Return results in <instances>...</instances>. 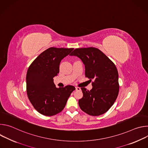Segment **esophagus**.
<instances>
[{
    "instance_id": "34e87169",
    "label": "esophagus",
    "mask_w": 148,
    "mask_h": 148,
    "mask_svg": "<svg viewBox=\"0 0 148 148\" xmlns=\"http://www.w3.org/2000/svg\"><path fill=\"white\" fill-rule=\"evenodd\" d=\"M75 90H76L77 91H79V90H81V88H80L79 87H75Z\"/></svg>"
}]
</instances>
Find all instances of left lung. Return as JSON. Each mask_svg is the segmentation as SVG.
<instances>
[{
    "label": "left lung",
    "instance_id": "left-lung-1",
    "mask_svg": "<svg viewBox=\"0 0 148 148\" xmlns=\"http://www.w3.org/2000/svg\"><path fill=\"white\" fill-rule=\"evenodd\" d=\"M70 56H77L85 66V75L94 79L89 91L81 87L83 97L78 100L82 111L92 116L106 112L115 102L119 92L118 73L113 62L94 47L75 49Z\"/></svg>",
    "mask_w": 148,
    "mask_h": 148
}]
</instances>
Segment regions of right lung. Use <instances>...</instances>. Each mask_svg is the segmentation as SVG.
I'll return each mask as SVG.
<instances>
[{
  "label": "right lung",
  "instance_id": "add662e5",
  "mask_svg": "<svg viewBox=\"0 0 148 148\" xmlns=\"http://www.w3.org/2000/svg\"><path fill=\"white\" fill-rule=\"evenodd\" d=\"M73 49L50 47L32 63L26 75L28 98L35 110L45 116H53L64 108L73 86L56 88L53 78L59 73L61 61Z\"/></svg>",
  "mask_w": 148,
  "mask_h": 148
}]
</instances>
